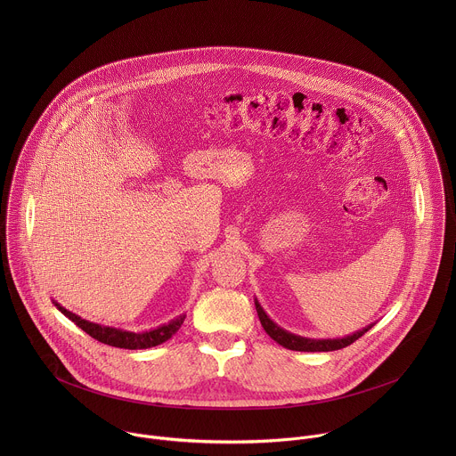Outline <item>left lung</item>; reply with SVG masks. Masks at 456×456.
Masks as SVG:
<instances>
[{"instance_id":"8db88e82","label":"left lung","mask_w":456,"mask_h":456,"mask_svg":"<svg viewBox=\"0 0 456 456\" xmlns=\"http://www.w3.org/2000/svg\"><path fill=\"white\" fill-rule=\"evenodd\" d=\"M255 305H256V313H258V318H260L261 326L263 330L277 342L281 344L282 347L286 349H291V351H311V353H316V351H335V349H342L349 344H353L354 340H358L363 333H367L372 325L365 326L347 337H342V338H309V337H302V335H295L284 328H281L279 325H275L268 314L263 311V307L260 305V302L255 298Z\"/></svg>"}]
</instances>
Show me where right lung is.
I'll return each instance as SVG.
<instances>
[{"mask_svg":"<svg viewBox=\"0 0 456 456\" xmlns=\"http://www.w3.org/2000/svg\"><path fill=\"white\" fill-rule=\"evenodd\" d=\"M53 304L65 314L68 320H71L78 328H82L86 333H89L93 338L109 344L112 347H123V349H147V347H154L159 346L163 342H167L179 328L184 323V314L165 323V325L147 330V331H128L123 328H114V326L98 325L87 320H82L80 316L73 314L71 311L65 309L63 305H60L56 300H53Z\"/></svg>","mask_w":456,"mask_h":456,"instance_id":"1","label":"right lung"}]
</instances>
